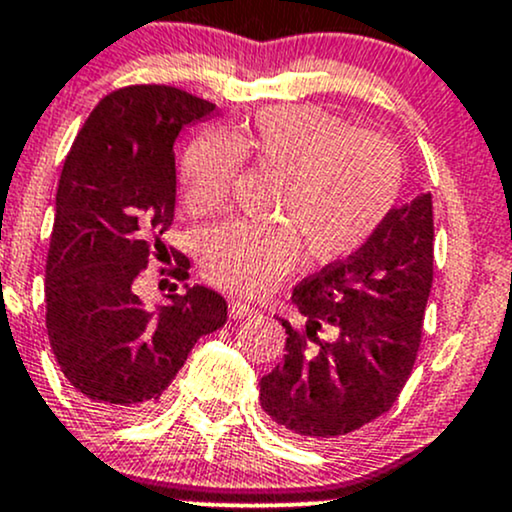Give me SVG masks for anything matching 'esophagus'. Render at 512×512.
<instances>
[{"instance_id":"esophagus-1","label":"esophagus","mask_w":512,"mask_h":512,"mask_svg":"<svg viewBox=\"0 0 512 512\" xmlns=\"http://www.w3.org/2000/svg\"><path fill=\"white\" fill-rule=\"evenodd\" d=\"M228 313H230V318L240 320V318L252 316V313H255V308L247 306V303H243V301H230L228 303Z\"/></svg>"}]
</instances>
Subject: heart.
Masks as SVG:
<instances>
[{
  "mask_svg": "<svg viewBox=\"0 0 512 512\" xmlns=\"http://www.w3.org/2000/svg\"><path fill=\"white\" fill-rule=\"evenodd\" d=\"M243 162L279 179L274 218L286 226L221 223L199 240L204 277L235 294H260L299 265L355 255L396 209L403 162L386 138L318 106H277L233 133L206 131L182 160L194 213L226 204Z\"/></svg>",
  "mask_w": 512,
  "mask_h": 512,
  "instance_id": "obj_1",
  "label": "heart"
}]
</instances>
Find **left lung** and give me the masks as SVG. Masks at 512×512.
Listing matches in <instances>:
<instances>
[{
	"mask_svg": "<svg viewBox=\"0 0 512 512\" xmlns=\"http://www.w3.org/2000/svg\"><path fill=\"white\" fill-rule=\"evenodd\" d=\"M432 196L391 211L347 260L303 279L291 303L303 328H286V355L260 379L274 423L303 440L359 430L386 413L418 357L432 286ZM318 332L334 338L320 341Z\"/></svg>",
	"mask_w": 512,
	"mask_h": 512,
	"instance_id": "left-lung-1",
	"label": "left lung"
}]
</instances>
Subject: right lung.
I'll use <instances>...</instances> for the list:
<instances>
[{
	"mask_svg": "<svg viewBox=\"0 0 512 512\" xmlns=\"http://www.w3.org/2000/svg\"><path fill=\"white\" fill-rule=\"evenodd\" d=\"M216 104L165 84L106 94L77 133L60 174L46 260V328L60 372L99 413H145L196 340L221 328L228 303L209 286L148 308L133 291L167 247L177 170L174 140ZM187 267L177 277L187 279Z\"/></svg>",
	"mask_w": 512,
	"mask_h": 512,
	"instance_id": "1",
	"label": "right lung"
}]
</instances>
